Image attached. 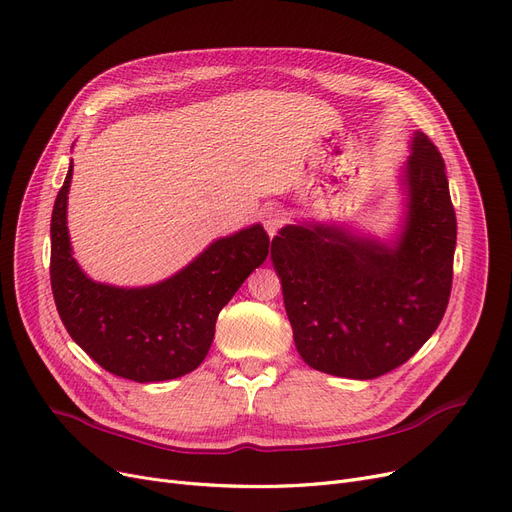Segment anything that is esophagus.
<instances>
[{
    "label": "esophagus",
    "mask_w": 512,
    "mask_h": 512,
    "mask_svg": "<svg viewBox=\"0 0 512 512\" xmlns=\"http://www.w3.org/2000/svg\"><path fill=\"white\" fill-rule=\"evenodd\" d=\"M284 222H286V213L278 207L267 209L265 215H263V224H265V230L270 236H276V232L284 226Z\"/></svg>",
    "instance_id": "1"
}]
</instances>
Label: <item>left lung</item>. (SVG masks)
Masks as SVG:
<instances>
[{
  "label": "left lung",
  "instance_id": "left-lung-1",
  "mask_svg": "<svg viewBox=\"0 0 512 512\" xmlns=\"http://www.w3.org/2000/svg\"><path fill=\"white\" fill-rule=\"evenodd\" d=\"M407 184V228L394 249L324 226H286L272 240L294 344L317 371L380 378L440 326L456 215L444 159L423 132L413 139Z\"/></svg>",
  "mask_w": 512,
  "mask_h": 512
}]
</instances>
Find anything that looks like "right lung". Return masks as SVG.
Masks as SVG:
<instances>
[{
  "mask_svg": "<svg viewBox=\"0 0 512 512\" xmlns=\"http://www.w3.org/2000/svg\"><path fill=\"white\" fill-rule=\"evenodd\" d=\"M72 166L51 211L49 278L62 324L105 371L132 382H166L197 369L215 319L270 253L257 224L215 240L174 278L149 288L91 282L70 253L66 201Z\"/></svg>",
  "mask_w": 512,
  "mask_h": 512,
  "instance_id": "1",
  "label": "right lung"
}]
</instances>
